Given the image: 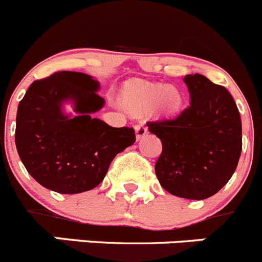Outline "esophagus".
<instances>
[{"label":"esophagus","instance_id":"34e87169","mask_svg":"<svg viewBox=\"0 0 262 262\" xmlns=\"http://www.w3.org/2000/svg\"><path fill=\"white\" fill-rule=\"evenodd\" d=\"M135 133H136V139L140 140L141 138H144V136L148 134V128H146L143 123H138L135 124Z\"/></svg>","mask_w":262,"mask_h":262}]
</instances>
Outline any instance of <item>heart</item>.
Masks as SVG:
<instances>
[{
	"instance_id": "b5f03b06",
	"label": "heart",
	"mask_w": 262,
	"mask_h": 262,
	"mask_svg": "<svg viewBox=\"0 0 262 262\" xmlns=\"http://www.w3.org/2000/svg\"><path fill=\"white\" fill-rule=\"evenodd\" d=\"M124 101L136 109H145L156 103L163 112H172L180 105L181 96L175 87L162 84H129L124 91Z\"/></svg>"
}]
</instances>
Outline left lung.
Here are the masks:
<instances>
[{"instance_id":"obj_1","label":"left lung","mask_w":262,"mask_h":262,"mask_svg":"<svg viewBox=\"0 0 262 262\" xmlns=\"http://www.w3.org/2000/svg\"><path fill=\"white\" fill-rule=\"evenodd\" d=\"M190 104L178 116L146 123L162 141L156 175L164 190L186 199H206L233 176L242 153V121L224 86L202 74L184 78Z\"/></svg>"}]
</instances>
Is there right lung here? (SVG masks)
<instances>
[{"label":"right lung","mask_w":262,"mask_h":262,"mask_svg":"<svg viewBox=\"0 0 262 262\" xmlns=\"http://www.w3.org/2000/svg\"><path fill=\"white\" fill-rule=\"evenodd\" d=\"M99 83L79 72H58L37 79L27 90L16 113L15 144L32 178L61 194H77L98 186L112 161L136 141L133 127H112L92 113L103 108ZM72 98L79 114L61 113Z\"/></svg>","instance_id":"add662e5"}]
</instances>
